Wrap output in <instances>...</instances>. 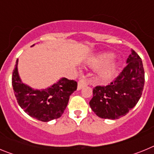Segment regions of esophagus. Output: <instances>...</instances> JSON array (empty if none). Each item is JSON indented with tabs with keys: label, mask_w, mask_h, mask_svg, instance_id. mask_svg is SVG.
<instances>
[{
	"label": "esophagus",
	"mask_w": 154,
	"mask_h": 154,
	"mask_svg": "<svg viewBox=\"0 0 154 154\" xmlns=\"http://www.w3.org/2000/svg\"><path fill=\"white\" fill-rule=\"evenodd\" d=\"M87 85H88V82H87V80L85 79H84V78L80 79L78 82V86H77V89H78V90H80V89H82L83 87L86 86Z\"/></svg>",
	"instance_id": "1"
}]
</instances>
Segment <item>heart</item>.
<instances>
[{"instance_id": "1", "label": "heart", "mask_w": 154, "mask_h": 154, "mask_svg": "<svg viewBox=\"0 0 154 154\" xmlns=\"http://www.w3.org/2000/svg\"><path fill=\"white\" fill-rule=\"evenodd\" d=\"M114 58V55L112 54V53H109V54H107V55H105L103 56H102L101 58H99V59L98 60V64L100 65H106V64L109 63V62L113 59ZM116 69V65L114 64L112 65H110L109 66L106 68V69H105L102 72V75L103 76H108L110 74H112L113 72V71L115 70Z\"/></svg>"}]
</instances>
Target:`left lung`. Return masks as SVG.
<instances>
[{
    "instance_id": "left-lung-1",
    "label": "left lung",
    "mask_w": 154,
    "mask_h": 154,
    "mask_svg": "<svg viewBox=\"0 0 154 154\" xmlns=\"http://www.w3.org/2000/svg\"><path fill=\"white\" fill-rule=\"evenodd\" d=\"M120 74L106 86H96L89 106L103 119L124 116L140 100L144 86V70L140 57L133 49Z\"/></svg>"
}]
</instances>
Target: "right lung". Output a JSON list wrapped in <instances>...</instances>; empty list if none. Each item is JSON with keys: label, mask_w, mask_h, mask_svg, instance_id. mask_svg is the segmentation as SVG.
Here are the masks:
<instances>
[{"label": "right lung", "mask_w": 154, "mask_h": 154, "mask_svg": "<svg viewBox=\"0 0 154 154\" xmlns=\"http://www.w3.org/2000/svg\"><path fill=\"white\" fill-rule=\"evenodd\" d=\"M17 64L18 59L13 71L12 86L21 108L30 116L42 122H49L61 117L69 97L77 89V82L62 77L45 89H34L22 82Z\"/></svg>", "instance_id": "1"}]
</instances>
